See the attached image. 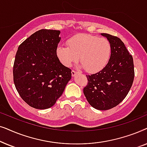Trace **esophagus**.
Segmentation results:
<instances>
[{
  "label": "esophagus",
  "instance_id": "34e87169",
  "mask_svg": "<svg viewBox=\"0 0 147 147\" xmlns=\"http://www.w3.org/2000/svg\"><path fill=\"white\" fill-rule=\"evenodd\" d=\"M77 73H78V72L76 71H74V70H72V71H71V75H72V76H75L76 74H77Z\"/></svg>",
  "mask_w": 147,
  "mask_h": 147
}]
</instances>
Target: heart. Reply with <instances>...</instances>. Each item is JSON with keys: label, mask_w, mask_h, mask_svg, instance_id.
I'll use <instances>...</instances> for the list:
<instances>
[{"label": "heart", "mask_w": 147, "mask_h": 147, "mask_svg": "<svg viewBox=\"0 0 147 147\" xmlns=\"http://www.w3.org/2000/svg\"><path fill=\"white\" fill-rule=\"evenodd\" d=\"M57 55L64 65L69 67L80 59L88 72H97L105 67L111 55L108 39L91 35H79L70 38L67 45H59Z\"/></svg>", "instance_id": "b5f03b06"}]
</instances>
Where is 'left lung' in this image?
<instances>
[{"label":"left lung","mask_w":147,"mask_h":147,"mask_svg":"<svg viewBox=\"0 0 147 147\" xmlns=\"http://www.w3.org/2000/svg\"><path fill=\"white\" fill-rule=\"evenodd\" d=\"M101 35L109 41L111 55L103 69L86 75L88 84L84 94L92 107L106 110L118 105L127 96L134 81V69L132 56L120 38L108 33Z\"/></svg>","instance_id":"left-lung-1"}]
</instances>
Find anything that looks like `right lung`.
I'll return each mask as SVG.
<instances>
[{
	"label": "right lung",
	"mask_w": 147,
	"mask_h": 147,
	"mask_svg": "<svg viewBox=\"0 0 147 147\" xmlns=\"http://www.w3.org/2000/svg\"><path fill=\"white\" fill-rule=\"evenodd\" d=\"M57 30L41 29L18 47L13 65V81L22 99L36 109L55 104L71 78V70L59 61Z\"/></svg>",
	"instance_id": "right-lung-1"
}]
</instances>
